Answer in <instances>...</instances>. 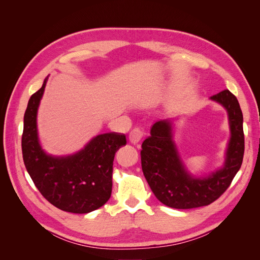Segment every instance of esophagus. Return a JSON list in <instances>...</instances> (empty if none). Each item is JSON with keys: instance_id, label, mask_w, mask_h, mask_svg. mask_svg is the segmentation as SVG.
Segmentation results:
<instances>
[{"instance_id": "34e87169", "label": "esophagus", "mask_w": 260, "mask_h": 260, "mask_svg": "<svg viewBox=\"0 0 260 260\" xmlns=\"http://www.w3.org/2000/svg\"><path fill=\"white\" fill-rule=\"evenodd\" d=\"M144 136V132L139 128H134L131 133H129V142L132 144H138L139 142L142 141V138Z\"/></svg>"}]
</instances>
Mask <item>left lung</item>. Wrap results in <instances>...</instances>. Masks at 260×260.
<instances>
[{
  "label": "left lung",
  "mask_w": 260,
  "mask_h": 260,
  "mask_svg": "<svg viewBox=\"0 0 260 260\" xmlns=\"http://www.w3.org/2000/svg\"><path fill=\"white\" fill-rule=\"evenodd\" d=\"M228 112L230 141L222 167L204 177L192 175L174 141V118L160 119L142 145V169L151 191L162 204L174 209L209 205L230 187L244 157L243 113L236 96L224 90L210 98Z\"/></svg>",
  "instance_id": "left-lung-1"
}]
</instances>
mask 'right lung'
Returning a JSON list of instances; mask_svg holds the SVG:
<instances>
[{"label": "right lung", "instance_id": "right-lung-1", "mask_svg": "<svg viewBox=\"0 0 260 260\" xmlns=\"http://www.w3.org/2000/svg\"><path fill=\"white\" fill-rule=\"evenodd\" d=\"M48 77L29 99L24 115L22 151L25 167L32 182L56 208L84 214L101 208L112 193V172L115 152L126 145L118 133L93 137L72 155L52 156L46 152L38 137L37 112Z\"/></svg>", "mask_w": 260, "mask_h": 260}]
</instances>
